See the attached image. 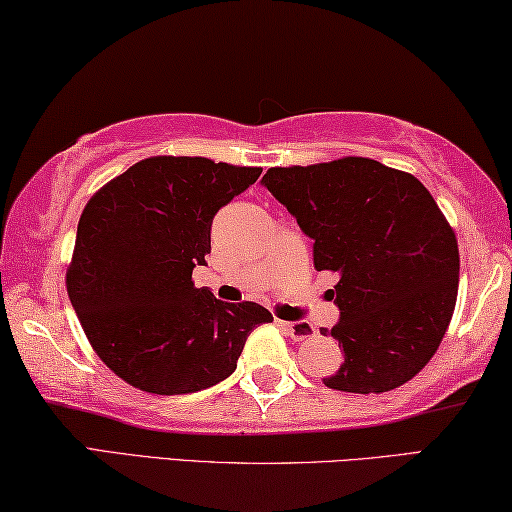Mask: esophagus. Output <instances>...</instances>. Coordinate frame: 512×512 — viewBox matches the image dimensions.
Here are the masks:
<instances>
[{
  "mask_svg": "<svg viewBox=\"0 0 512 512\" xmlns=\"http://www.w3.org/2000/svg\"><path fill=\"white\" fill-rule=\"evenodd\" d=\"M285 330H288V335L294 339V342H303V339H310L315 337V326L310 324V321H285Z\"/></svg>",
  "mask_w": 512,
  "mask_h": 512,
  "instance_id": "1",
  "label": "esophagus"
}]
</instances>
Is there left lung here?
Segmentation results:
<instances>
[{
  "label": "left lung",
  "mask_w": 512,
  "mask_h": 512,
  "mask_svg": "<svg viewBox=\"0 0 512 512\" xmlns=\"http://www.w3.org/2000/svg\"><path fill=\"white\" fill-rule=\"evenodd\" d=\"M261 184L312 238L315 270L339 274V319L321 335L344 364L326 387L382 393L423 371L459 290V245L427 188L366 157L270 168Z\"/></svg>",
  "instance_id": "8db88e82"
}]
</instances>
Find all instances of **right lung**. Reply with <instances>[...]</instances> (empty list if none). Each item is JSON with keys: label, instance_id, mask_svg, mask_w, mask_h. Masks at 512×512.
Masks as SVG:
<instances>
[{"label": "right lung", "instance_id": "right-lung-1", "mask_svg": "<svg viewBox=\"0 0 512 512\" xmlns=\"http://www.w3.org/2000/svg\"><path fill=\"white\" fill-rule=\"evenodd\" d=\"M261 168L204 157H150L105 184L80 215L67 292L96 355L157 396L209 389L236 371L270 310L195 288L215 213Z\"/></svg>", "mask_w": 512, "mask_h": 512}]
</instances>
